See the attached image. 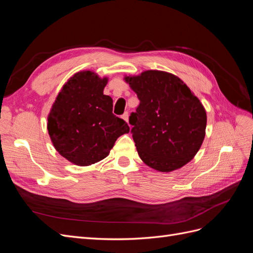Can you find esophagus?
Here are the masks:
<instances>
[{
    "label": "esophagus",
    "instance_id": "esophagus-1",
    "mask_svg": "<svg viewBox=\"0 0 253 253\" xmlns=\"http://www.w3.org/2000/svg\"><path fill=\"white\" fill-rule=\"evenodd\" d=\"M122 118H124L126 122H128V113L126 112L124 115H122Z\"/></svg>",
    "mask_w": 253,
    "mask_h": 253
}]
</instances>
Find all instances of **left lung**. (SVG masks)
I'll return each instance as SVG.
<instances>
[{
  "instance_id": "left-lung-1",
  "label": "left lung",
  "mask_w": 253,
  "mask_h": 253,
  "mask_svg": "<svg viewBox=\"0 0 253 253\" xmlns=\"http://www.w3.org/2000/svg\"><path fill=\"white\" fill-rule=\"evenodd\" d=\"M126 81L140 101L128 122L142 162L171 172L192 160L206 134L207 115L200 99L166 72L147 71Z\"/></svg>"
}]
</instances>
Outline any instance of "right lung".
<instances>
[{"instance_id":"obj_1","label":"right lung","mask_w":253,"mask_h":253,"mask_svg":"<svg viewBox=\"0 0 253 253\" xmlns=\"http://www.w3.org/2000/svg\"><path fill=\"white\" fill-rule=\"evenodd\" d=\"M106 78L93 72L74 75L61 89L48 115L53 147L71 163L89 166L109 155L119 136L129 132L113 114V100L103 95Z\"/></svg>"}]
</instances>
